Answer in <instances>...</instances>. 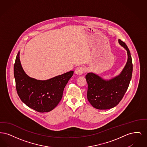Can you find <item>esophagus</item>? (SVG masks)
<instances>
[{"mask_svg":"<svg viewBox=\"0 0 147 147\" xmlns=\"http://www.w3.org/2000/svg\"><path fill=\"white\" fill-rule=\"evenodd\" d=\"M84 71H85V68L82 66L78 67L76 69V73L78 75L83 74Z\"/></svg>","mask_w":147,"mask_h":147,"instance_id":"esophagus-1","label":"esophagus"}]
</instances>
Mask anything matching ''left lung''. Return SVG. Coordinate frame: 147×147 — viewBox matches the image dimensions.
<instances>
[{"label":"left lung","instance_id":"8db88e82","mask_svg":"<svg viewBox=\"0 0 147 147\" xmlns=\"http://www.w3.org/2000/svg\"><path fill=\"white\" fill-rule=\"evenodd\" d=\"M119 43L127 51L128 59L124 69L117 77L105 80L92 73H88L87 98L94 107L98 110H107L117 106L125 95L130 83L133 71L132 59L126 43L119 40Z\"/></svg>","mask_w":147,"mask_h":147}]
</instances>
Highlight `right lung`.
<instances>
[{"label": "right lung", "instance_id": "1", "mask_svg": "<svg viewBox=\"0 0 147 147\" xmlns=\"http://www.w3.org/2000/svg\"><path fill=\"white\" fill-rule=\"evenodd\" d=\"M19 54L20 52L14 66L16 89L19 98L37 112L51 111L61 100L64 89L74 71L71 70L46 80H36L28 77L23 70Z\"/></svg>", "mask_w": 147, "mask_h": 147}]
</instances>
